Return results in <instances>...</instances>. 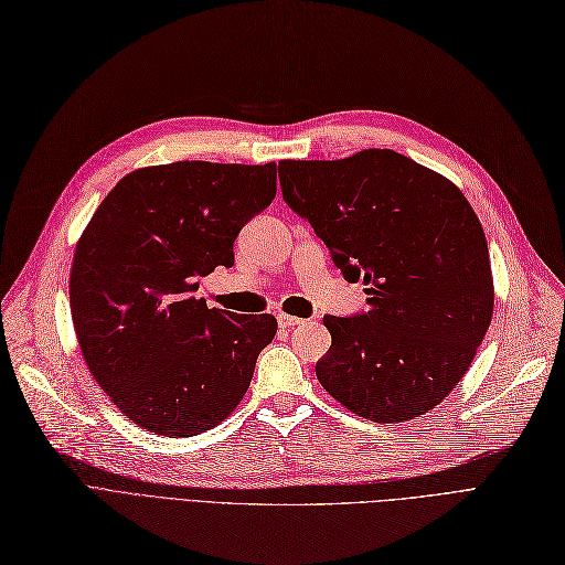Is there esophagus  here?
Returning <instances> with one entry per match:
<instances>
[{"mask_svg": "<svg viewBox=\"0 0 565 565\" xmlns=\"http://www.w3.org/2000/svg\"><path fill=\"white\" fill-rule=\"evenodd\" d=\"M277 321H279L281 329H290V326H300L305 319L294 317V315H286V312H279V315H277Z\"/></svg>", "mask_w": 565, "mask_h": 565, "instance_id": "obj_1", "label": "esophagus"}]
</instances>
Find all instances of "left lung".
<instances>
[{"label": "left lung", "mask_w": 565, "mask_h": 565, "mask_svg": "<svg viewBox=\"0 0 565 565\" xmlns=\"http://www.w3.org/2000/svg\"><path fill=\"white\" fill-rule=\"evenodd\" d=\"M281 192L315 227L366 315L323 317L317 377L373 423L415 420L462 380L493 319L486 234L460 188L394 150L284 159Z\"/></svg>", "instance_id": "1"}]
</instances>
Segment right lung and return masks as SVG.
Segmentation results:
<instances>
[{
	"mask_svg": "<svg viewBox=\"0 0 565 565\" xmlns=\"http://www.w3.org/2000/svg\"><path fill=\"white\" fill-rule=\"evenodd\" d=\"M275 194V161L161 163L126 173L84 227L72 323L88 373L138 427L196 436L239 406L277 319L209 309L194 290L234 263L236 234Z\"/></svg>",
	"mask_w": 565,
	"mask_h": 565,
	"instance_id": "add662e5",
	"label": "right lung"
}]
</instances>
